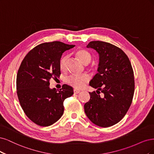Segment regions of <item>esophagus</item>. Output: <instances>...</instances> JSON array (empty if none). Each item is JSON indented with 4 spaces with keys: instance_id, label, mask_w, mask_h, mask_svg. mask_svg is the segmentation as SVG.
Segmentation results:
<instances>
[{
    "instance_id": "1",
    "label": "esophagus",
    "mask_w": 154,
    "mask_h": 154,
    "mask_svg": "<svg viewBox=\"0 0 154 154\" xmlns=\"http://www.w3.org/2000/svg\"><path fill=\"white\" fill-rule=\"evenodd\" d=\"M80 93V91L77 90H73V93H74V94H78V93Z\"/></svg>"
}]
</instances>
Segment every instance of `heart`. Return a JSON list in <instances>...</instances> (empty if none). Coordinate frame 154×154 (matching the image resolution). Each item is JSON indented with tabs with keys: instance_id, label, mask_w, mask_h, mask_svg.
<instances>
[{
	"instance_id": "obj_1",
	"label": "heart",
	"mask_w": 154,
	"mask_h": 154,
	"mask_svg": "<svg viewBox=\"0 0 154 154\" xmlns=\"http://www.w3.org/2000/svg\"><path fill=\"white\" fill-rule=\"evenodd\" d=\"M76 56L78 58L85 64L90 63L91 61L92 56L88 51L84 50V49H80L76 52ZM67 60L68 56H63L59 62V68L61 71H66L67 69ZM90 81V76L86 73H82L80 75H71L68 76L66 79V82L68 85L75 89H81L85 84Z\"/></svg>"
}]
</instances>
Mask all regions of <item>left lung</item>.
<instances>
[{
    "label": "left lung",
    "mask_w": 154,
    "mask_h": 154,
    "mask_svg": "<svg viewBox=\"0 0 154 154\" xmlns=\"http://www.w3.org/2000/svg\"><path fill=\"white\" fill-rule=\"evenodd\" d=\"M87 48L98 53L99 64L98 73L90 82L97 90L90 92L84 111L95 125L111 127L125 116L132 103L135 87L133 69L125 53L114 45L93 41Z\"/></svg>",
    "instance_id": "obj_1"
}]
</instances>
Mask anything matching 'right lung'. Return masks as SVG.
<instances>
[{
  "instance_id": "obj_1",
  "label": "right lung",
  "mask_w": 154,
  "mask_h": 154,
  "mask_svg": "<svg viewBox=\"0 0 154 154\" xmlns=\"http://www.w3.org/2000/svg\"><path fill=\"white\" fill-rule=\"evenodd\" d=\"M75 47L61 42L39 44L25 56L17 76V93L23 112L37 125L47 127L60 118L63 102L73 88L63 84L59 90L49 88L50 81L61 74L59 62L62 54Z\"/></svg>"
}]
</instances>
